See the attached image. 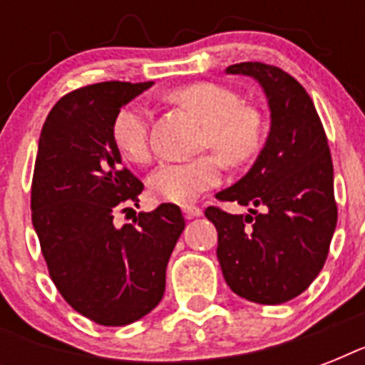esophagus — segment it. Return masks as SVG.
I'll use <instances>...</instances> for the list:
<instances>
[{"label":"esophagus","mask_w":365,"mask_h":365,"mask_svg":"<svg viewBox=\"0 0 365 365\" xmlns=\"http://www.w3.org/2000/svg\"><path fill=\"white\" fill-rule=\"evenodd\" d=\"M183 210V216L187 217V220H193V217H199L202 216V210H200L199 206H193V205H185L182 208Z\"/></svg>","instance_id":"esophagus-1"}]
</instances>
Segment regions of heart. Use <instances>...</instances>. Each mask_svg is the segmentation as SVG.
<instances>
[{
  "mask_svg": "<svg viewBox=\"0 0 365 365\" xmlns=\"http://www.w3.org/2000/svg\"><path fill=\"white\" fill-rule=\"evenodd\" d=\"M202 123L200 148H210L225 163L239 165L259 149L263 121L254 108L242 106V98L231 88L216 83H193L168 94ZM111 138L119 153L130 163L143 165L151 157L149 115L142 104H126L111 121ZM222 168L214 157L189 163H166L149 176V193L155 199L187 205L202 191L216 187Z\"/></svg>",
  "mask_w": 365,
  "mask_h": 365,
  "instance_id": "1",
  "label": "heart"
}]
</instances>
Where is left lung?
I'll use <instances>...</instances> for the list:
<instances>
[{"label":"left lung","mask_w":365,"mask_h":365,"mask_svg":"<svg viewBox=\"0 0 365 365\" xmlns=\"http://www.w3.org/2000/svg\"><path fill=\"white\" fill-rule=\"evenodd\" d=\"M225 73L259 83L271 128L257 159L216 199L254 206L227 214L208 206L217 229V261L235 294L280 305L303 294L328 257L337 225L328 138L307 91L277 66L240 62Z\"/></svg>","instance_id":"8db88e82"}]
</instances>
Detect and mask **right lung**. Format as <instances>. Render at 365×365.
I'll return each instance as SVG.
<instances>
[{"label":"right lung","mask_w":365,"mask_h":365,"mask_svg":"<svg viewBox=\"0 0 365 365\" xmlns=\"http://www.w3.org/2000/svg\"><path fill=\"white\" fill-rule=\"evenodd\" d=\"M151 85L77 88L56 102L39 136L31 223L54 286L100 326H126L159 305L166 265L185 227L176 205L140 212L123 227L113 220L136 205L143 183L123 168L111 121Z\"/></svg>","instance_id":"1"}]
</instances>
